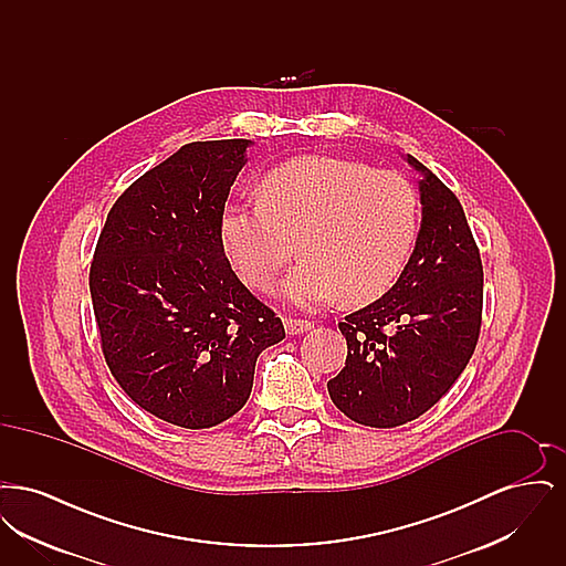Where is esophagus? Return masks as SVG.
I'll use <instances>...</instances> for the list:
<instances>
[{"mask_svg":"<svg viewBox=\"0 0 566 566\" xmlns=\"http://www.w3.org/2000/svg\"><path fill=\"white\" fill-rule=\"evenodd\" d=\"M284 328H286V333H289V335H303V333L312 331V328H314V324L310 323V321L286 318V321H284Z\"/></svg>","mask_w":566,"mask_h":566,"instance_id":"1","label":"esophagus"}]
</instances>
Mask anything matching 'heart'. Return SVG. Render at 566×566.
Returning <instances> with one entry per match:
<instances>
[{
    "instance_id": "obj_1",
    "label": "heart",
    "mask_w": 566,
    "mask_h": 566,
    "mask_svg": "<svg viewBox=\"0 0 566 566\" xmlns=\"http://www.w3.org/2000/svg\"><path fill=\"white\" fill-rule=\"evenodd\" d=\"M418 233V197L401 174L326 155L273 167L263 197L229 201L222 248L250 286L263 289L286 265L298 238L303 261L280 286L303 310L339 296L363 305L399 280Z\"/></svg>"
}]
</instances>
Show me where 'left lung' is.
Masks as SVG:
<instances>
[{"label": "left lung", "mask_w": 566, "mask_h": 566, "mask_svg": "<svg viewBox=\"0 0 566 566\" xmlns=\"http://www.w3.org/2000/svg\"><path fill=\"white\" fill-rule=\"evenodd\" d=\"M420 174L422 220L397 284L346 316V367L328 379L331 401L350 420L392 429L431 409L464 371L482 324L484 270L457 199L429 167Z\"/></svg>", "instance_id": "obj_1"}]
</instances>
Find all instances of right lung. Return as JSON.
<instances>
[{"mask_svg":"<svg viewBox=\"0 0 566 566\" xmlns=\"http://www.w3.org/2000/svg\"><path fill=\"white\" fill-rule=\"evenodd\" d=\"M250 139L192 142L112 206L91 263L109 371L134 403L182 429L242 409L259 354L284 339L220 240L224 201Z\"/></svg>","mask_w":566,"mask_h":566,"instance_id":"1","label":"right lung"}]
</instances>
